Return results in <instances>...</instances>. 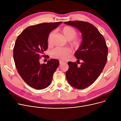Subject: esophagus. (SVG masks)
Masks as SVG:
<instances>
[{"mask_svg": "<svg viewBox=\"0 0 121 121\" xmlns=\"http://www.w3.org/2000/svg\"><path fill=\"white\" fill-rule=\"evenodd\" d=\"M59 63H60V64H63V63H64L65 62L63 61H60Z\"/></svg>", "mask_w": 121, "mask_h": 121, "instance_id": "obj_1", "label": "esophagus"}]
</instances>
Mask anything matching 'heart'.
<instances>
[{
	"label": "heart",
	"instance_id": "b5f03b06",
	"mask_svg": "<svg viewBox=\"0 0 121 121\" xmlns=\"http://www.w3.org/2000/svg\"><path fill=\"white\" fill-rule=\"evenodd\" d=\"M61 32L66 39L69 41V44L73 48L78 49L80 48L83 42V38L81 36H77L78 32L74 28L66 26L62 29ZM54 34V31H52L49 35L48 38V43H50ZM71 52L72 50L69 48L57 47L51 51L50 55L53 58L64 60Z\"/></svg>",
	"mask_w": 121,
	"mask_h": 121
}]
</instances>
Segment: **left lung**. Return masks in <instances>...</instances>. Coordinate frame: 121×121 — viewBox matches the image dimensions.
Wrapping results in <instances>:
<instances>
[{"label":"left lung","instance_id":"1","mask_svg":"<svg viewBox=\"0 0 121 121\" xmlns=\"http://www.w3.org/2000/svg\"><path fill=\"white\" fill-rule=\"evenodd\" d=\"M64 23L76 27L82 33L83 42L74 53L78 61L80 59L82 63L78 66L76 62H69L66 75L72 86L83 89L92 84L103 72L107 60L108 48L103 35L91 23L78 21Z\"/></svg>","mask_w":121,"mask_h":121}]
</instances>
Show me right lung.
Masks as SVG:
<instances>
[{"mask_svg": "<svg viewBox=\"0 0 121 121\" xmlns=\"http://www.w3.org/2000/svg\"><path fill=\"white\" fill-rule=\"evenodd\" d=\"M42 23L32 25L19 35L13 49V57L17 72L29 86L37 90L48 87L53 75L59 65L55 59L41 64L40 60L48 48V38L50 32L62 23Z\"/></svg>", "mask_w": 121, "mask_h": 121, "instance_id": "add662e5", "label": "right lung"}]
</instances>
